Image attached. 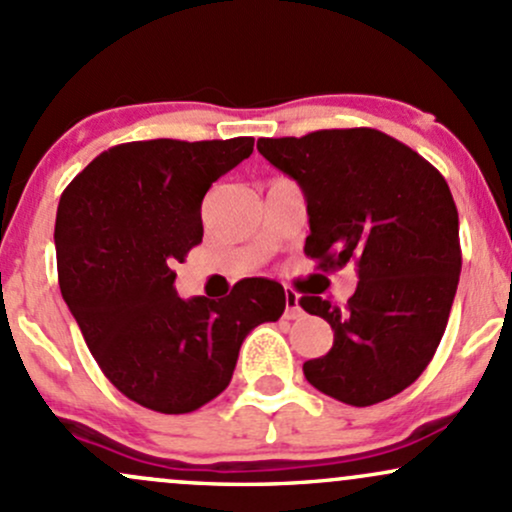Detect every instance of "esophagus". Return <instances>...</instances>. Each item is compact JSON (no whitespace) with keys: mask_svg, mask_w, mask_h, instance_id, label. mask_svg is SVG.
Returning a JSON list of instances; mask_svg holds the SVG:
<instances>
[{"mask_svg":"<svg viewBox=\"0 0 512 512\" xmlns=\"http://www.w3.org/2000/svg\"><path fill=\"white\" fill-rule=\"evenodd\" d=\"M284 296H286V311H284V316H286V318H296V316H301L299 294H296V291H291V289H286V291H284Z\"/></svg>","mask_w":512,"mask_h":512,"instance_id":"1","label":"esophagus"}]
</instances>
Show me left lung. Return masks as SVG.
I'll use <instances>...</instances> for the list:
<instances>
[{
  "label": "left lung",
  "mask_w": 512,
  "mask_h": 512,
  "mask_svg": "<svg viewBox=\"0 0 512 512\" xmlns=\"http://www.w3.org/2000/svg\"><path fill=\"white\" fill-rule=\"evenodd\" d=\"M257 150L306 196V252L323 272L357 267L345 308L301 296L330 323L328 355L303 364L308 384L347 406L411 386L445 335L462 272L459 216L445 177L374 128L260 138Z\"/></svg>",
  "instance_id": "left-lung-1"
}]
</instances>
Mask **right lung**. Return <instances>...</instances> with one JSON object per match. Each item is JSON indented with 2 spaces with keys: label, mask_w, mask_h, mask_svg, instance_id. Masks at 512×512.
Wrapping results in <instances>:
<instances>
[{
  "label": "right lung",
  "mask_w": 512,
  "mask_h": 512,
  "mask_svg": "<svg viewBox=\"0 0 512 512\" xmlns=\"http://www.w3.org/2000/svg\"><path fill=\"white\" fill-rule=\"evenodd\" d=\"M252 138L136 140L94 157L60 196L63 299L106 379L150 411L192 413L233 376L243 340L286 308L284 286L243 279L228 299H179L174 265L204 238L201 201Z\"/></svg>",
  "instance_id": "add662e5"
}]
</instances>
